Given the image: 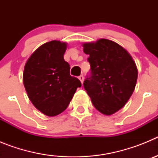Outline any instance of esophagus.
<instances>
[{
  "label": "esophagus",
  "mask_w": 158,
  "mask_h": 158,
  "mask_svg": "<svg viewBox=\"0 0 158 158\" xmlns=\"http://www.w3.org/2000/svg\"><path fill=\"white\" fill-rule=\"evenodd\" d=\"M78 79H79V80L81 81V83H83V82H84V77H83V75H81V76L78 77Z\"/></svg>",
  "instance_id": "esophagus-1"
}]
</instances>
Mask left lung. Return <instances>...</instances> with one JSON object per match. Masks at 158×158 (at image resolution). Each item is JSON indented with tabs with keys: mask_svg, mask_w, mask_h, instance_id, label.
<instances>
[{
	"mask_svg": "<svg viewBox=\"0 0 158 158\" xmlns=\"http://www.w3.org/2000/svg\"><path fill=\"white\" fill-rule=\"evenodd\" d=\"M82 46L91 65L84 88L96 109L112 115L125 106L135 90L136 64L126 49L111 40L100 39Z\"/></svg>",
	"mask_w": 158,
	"mask_h": 158,
	"instance_id": "left-lung-1",
	"label": "left lung"
}]
</instances>
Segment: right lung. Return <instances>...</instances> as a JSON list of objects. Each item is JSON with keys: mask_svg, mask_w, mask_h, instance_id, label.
Masks as SVG:
<instances>
[{"mask_svg": "<svg viewBox=\"0 0 158 158\" xmlns=\"http://www.w3.org/2000/svg\"><path fill=\"white\" fill-rule=\"evenodd\" d=\"M65 42L53 40L38 49L27 59L23 73V85L29 100L47 116L65 111L81 83L70 76V67L64 60Z\"/></svg>", "mask_w": 158, "mask_h": 158, "instance_id": "obj_1", "label": "right lung"}]
</instances>
